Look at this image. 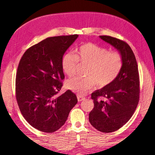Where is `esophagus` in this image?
<instances>
[{"instance_id":"34e87169","label":"esophagus","mask_w":155,"mask_h":155,"mask_svg":"<svg viewBox=\"0 0 155 155\" xmlns=\"http://www.w3.org/2000/svg\"><path fill=\"white\" fill-rule=\"evenodd\" d=\"M77 99L79 101H84V99H85V98L84 97H82V96H80V95H77Z\"/></svg>"}]
</instances>
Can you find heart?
<instances>
[{"mask_svg":"<svg viewBox=\"0 0 155 155\" xmlns=\"http://www.w3.org/2000/svg\"><path fill=\"white\" fill-rule=\"evenodd\" d=\"M79 62L88 65L87 77H75L66 82V87L79 94H84L95 87L102 89L117 79L123 66L121 55L117 51L92 43L82 44L76 55L66 54L62 58V68L65 74L72 77L76 74Z\"/></svg>","mask_w":155,"mask_h":155,"instance_id":"obj_1","label":"heart"}]
</instances>
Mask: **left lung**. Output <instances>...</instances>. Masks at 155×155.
Segmentation results:
<instances>
[{
	"label": "left lung",
	"instance_id": "left-lung-1",
	"mask_svg": "<svg viewBox=\"0 0 155 155\" xmlns=\"http://www.w3.org/2000/svg\"><path fill=\"white\" fill-rule=\"evenodd\" d=\"M99 37L117 48L123 59L117 79L91 94L94 106L89 113L90 123L97 130L109 133L124 126L136 110L140 100V76L136 58L126 42L109 36Z\"/></svg>",
	"mask_w": 155,
	"mask_h": 155
}]
</instances>
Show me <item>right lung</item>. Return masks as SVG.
I'll use <instances>...</instances> for the list:
<instances>
[{
  "label": "right lung",
  "instance_id": "1",
  "mask_svg": "<svg viewBox=\"0 0 155 155\" xmlns=\"http://www.w3.org/2000/svg\"><path fill=\"white\" fill-rule=\"evenodd\" d=\"M77 34L47 38L28 48L15 76V97L23 117L35 129L56 132L77 103L70 90L58 94L64 79L62 58Z\"/></svg>",
  "mask_w": 155,
  "mask_h": 155
}]
</instances>
